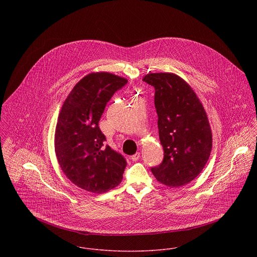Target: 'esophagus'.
I'll return each mask as SVG.
<instances>
[{
    "instance_id": "34e87169",
    "label": "esophagus",
    "mask_w": 257,
    "mask_h": 257,
    "mask_svg": "<svg viewBox=\"0 0 257 257\" xmlns=\"http://www.w3.org/2000/svg\"><path fill=\"white\" fill-rule=\"evenodd\" d=\"M140 157H141V153H140V152H137V153H135L133 156H131V159H132L133 161H137V160L140 159Z\"/></svg>"
}]
</instances>
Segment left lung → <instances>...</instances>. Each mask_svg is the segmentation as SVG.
<instances>
[{"instance_id":"8db88e82","label":"left lung","mask_w":257,"mask_h":257,"mask_svg":"<svg viewBox=\"0 0 257 257\" xmlns=\"http://www.w3.org/2000/svg\"><path fill=\"white\" fill-rule=\"evenodd\" d=\"M143 81L155 89L162 163L151 168L159 183L170 188L193 181L209 160L213 137L207 112L191 86L174 73L147 74Z\"/></svg>"}]
</instances>
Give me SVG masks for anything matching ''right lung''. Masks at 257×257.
Wrapping results in <instances>:
<instances>
[{"label": "right lung", "mask_w": 257, "mask_h": 257, "mask_svg": "<svg viewBox=\"0 0 257 257\" xmlns=\"http://www.w3.org/2000/svg\"><path fill=\"white\" fill-rule=\"evenodd\" d=\"M126 83L109 72L88 74L74 86L59 112L54 135L57 161L66 177L85 191L105 193L122 180L126 161L104 147L99 121L112 95Z\"/></svg>", "instance_id": "obj_1"}]
</instances>
